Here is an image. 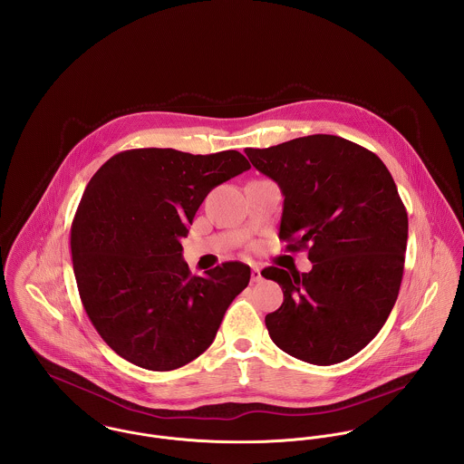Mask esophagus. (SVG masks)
<instances>
[{"label":"esophagus","instance_id":"34e87169","mask_svg":"<svg viewBox=\"0 0 464 464\" xmlns=\"http://www.w3.org/2000/svg\"><path fill=\"white\" fill-rule=\"evenodd\" d=\"M261 280H263L261 269L259 267H252V282H261Z\"/></svg>","mask_w":464,"mask_h":464}]
</instances>
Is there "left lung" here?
<instances>
[{
    "label": "left lung",
    "mask_w": 464,
    "mask_h": 464,
    "mask_svg": "<svg viewBox=\"0 0 464 464\" xmlns=\"http://www.w3.org/2000/svg\"><path fill=\"white\" fill-rule=\"evenodd\" d=\"M250 162L284 197L278 237L291 252L307 250L309 273L269 266L263 276L284 291L266 316L285 353L329 366L361 352L386 324L403 275L407 212L384 162L337 135L298 137Z\"/></svg>",
    "instance_id": "left-lung-1"
}]
</instances>
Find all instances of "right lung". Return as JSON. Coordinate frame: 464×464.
<instances>
[{"label":"right lung","instance_id":"right-lung-1","mask_svg":"<svg viewBox=\"0 0 464 464\" xmlns=\"http://www.w3.org/2000/svg\"><path fill=\"white\" fill-rule=\"evenodd\" d=\"M246 169L236 150L137 148L87 184L71 225L74 278L91 324L129 362L153 372L191 362L248 285L250 266L237 261L191 275L180 245L205 197Z\"/></svg>","mask_w":464,"mask_h":464}]
</instances>
